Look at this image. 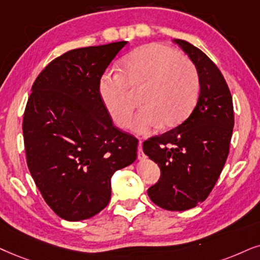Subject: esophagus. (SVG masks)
Returning a JSON list of instances; mask_svg holds the SVG:
<instances>
[{
  "instance_id": "obj_1",
  "label": "esophagus",
  "mask_w": 260,
  "mask_h": 260,
  "mask_svg": "<svg viewBox=\"0 0 260 260\" xmlns=\"http://www.w3.org/2000/svg\"><path fill=\"white\" fill-rule=\"evenodd\" d=\"M141 145H143V143H141V140H139V144H138V159L145 158V156H144L143 153V150H141Z\"/></svg>"
}]
</instances>
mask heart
Returning <instances> with one entry per match:
<instances>
[{
    "label": "heart",
    "mask_w": 260,
    "mask_h": 260,
    "mask_svg": "<svg viewBox=\"0 0 260 260\" xmlns=\"http://www.w3.org/2000/svg\"><path fill=\"white\" fill-rule=\"evenodd\" d=\"M122 74L106 73L100 80L104 107L117 126L131 124L136 103L129 90L143 87L144 108L132 124L136 133H150L160 124L173 127L190 113L199 96L196 64L168 45L151 43L137 48L121 62Z\"/></svg>",
    "instance_id": "1"
}]
</instances>
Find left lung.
I'll return each mask as SVG.
<instances>
[{
  "instance_id": "8db88e82",
  "label": "left lung",
  "mask_w": 260,
  "mask_h": 260,
  "mask_svg": "<svg viewBox=\"0 0 260 260\" xmlns=\"http://www.w3.org/2000/svg\"><path fill=\"white\" fill-rule=\"evenodd\" d=\"M174 42L198 70L199 97L181 124L144 141L143 151L160 169L159 180L147 189L150 199L169 211H185L208 198L221 175L229 153L234 109L217 66L188 42Z\"/></svg>"
}]
</instances>
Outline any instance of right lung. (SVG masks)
<instances>
[{
  "instance_id": "1",
  "label": "right lung",
  "mask_w": 260,
  "mask_h": 260,
  "mask_svg": "<svg viewBox=\"0 0 260 260\" xmlns=\"http://www.w3.org/2000/svg\"><path fill=\"white\" fill-rule=\"evenodd\" d=\"M127 42L74 49L36 79L22 134L27 167L52 211L91 218L108 205L111 176L137 158L138 140L113 124L100 80Z\"/></svg>"
}]
</instances>
